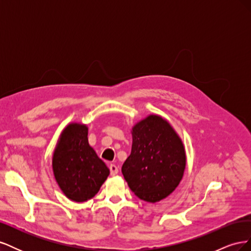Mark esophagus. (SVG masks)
Returning a JSON list of instances; mask_svg holds the SVG:
<instances>
[{
  "instance_id": "esophagus-1",
  "label": "esophagus",
  "mask_w": 251,
  "mask_h": 251,
  "mask_svg": "<svg viewBox=\"0 0 251 251\" xmlns=\"http://www.w3.org/2000/svg\"><path fill=\"white\" fill-rule=\"evenodd\" d=\"M109 168H110V172H111V175H112V176H115V175H117V174H118V168L116 166V164L111 163Z\"/></svg>"
}]
</instances>
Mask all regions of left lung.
Instances as JSON below:
<instances>
[{
  "mask_svg": "<svg viewBox=\"0 0 251 251\" xmlns=\"http://www.w3.org/2000/svg\"><path fill=\"white\" fill-rule=\"evenodd\" d=\"M132 136L131 155L121 172L139 199L160 201L174 192L183 177V143L168 121L158 115H150L134 126Z\"/></svg>",
  "mask_w": 251,
  "mask_h": 251,
  "instance_id": "left-lung-1",
  "label": "left lung"
}]
</instances>
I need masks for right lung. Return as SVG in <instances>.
<instances>
[{
	"label": "right lung",
	"instance_id": "1",
	"mask_svg": "<svg viewBox=\"0 0 251 251\" xmlns=\"http://www.w3.org/2000/svg\"><path fill=\"white\" fill-rule=\"evenodd\" d=\"M52 168L58 186L75 202H85L100 191L110 171L88 142V127L71 124L60 135Z\"/></svg>",
	"mask_w": 251,
	"mask_h": 251
}]
</instances>
